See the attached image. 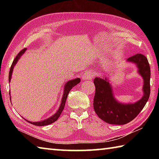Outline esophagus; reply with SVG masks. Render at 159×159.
<instances>
[{"instance_id": "34e87169", "label": "esophagus", "mask_w": 159, "mask_h": 159, "mask_svg": "<svg viewBox=\"0 0 159 159\" xmlns=\"http://www.w3.org/2000/svg\"><path fill=\"white\" fill-rule=\"evenodd\" d=\"M93 75L90 71H87V72H85L84 74H83L82 78H83V79H84V80H91L93 79Z\"/></svg>"}]
</instances>
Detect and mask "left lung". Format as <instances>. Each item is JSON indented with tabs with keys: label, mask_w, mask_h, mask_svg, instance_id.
Masks as SVG:
<instances>
[{
	"label": "left lung",
	"mask_w": 159,
	"mask_h": 159,
	"mask_svg": "<svg viewBox=\"0 0 159 159\" xmlns=\"http://www.w3.org/2000/svg\"><path fill=\"white\" fill-rule=\"evenodd\" d=\"M127 61L135 64L138 73L143 79V96L138 101L134 103L118 102L108 78L96 77L93 80L95 85L94 109L99 118L109 124L124 125L130 122L142 111L149 98L151 71L147 58L142 54H137L129 57Z\"/></svg>",
	"instance_id": "8db88e82"
}]
</instances>
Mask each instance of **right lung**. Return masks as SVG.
I'll return each instance as SVG.
<instances>
[{"instance_id": "right-lung-1", "label": "right lung", "mask_w": 159, "mask_h": 159, "mask_svg": "<svg viewBox=\"0 0 159 159\" xmlns=\"http://www.w3.org/2000/svg\"><path fill=\"white\" fill-rule=\"evenodd\" d=\"M26 48H25V49H23L22 50H21L20 52L17 54V55L16 56V57L15 58L14 61H13V62L12 64V66H11V67H10V72H9V82H10V80H11L12 74L13 69H14L15 66L16 65V64H17V61L21 58V56H22L23 54L26 52ZM80 82V79H79V78H77V79L68 80V81H67L65 83V84H64L63 95H62V98H61L60 106V107H59V109H58V110L57 111V112H56L54 115H52V116L48 118H46V119H45L43 120H41V121H37V122L29 121V120L25 119V118H25V119L26 120V121L29 122V123H30L31 124H33V125H37V126L48 125L51 124V123H52L54 122H55L56 120L58 119V118L60 117L61 113L62 112V111H63V109L64 108V105H65V103H66V100L67 96H68V95H69V91L71 90L72 89V88L74 87L75 85H76L77 84H79ZM10 99H11V97H10Z\"/></svg>"}]
</instances>
